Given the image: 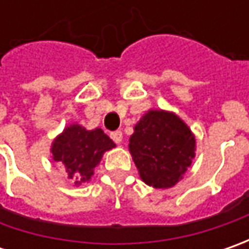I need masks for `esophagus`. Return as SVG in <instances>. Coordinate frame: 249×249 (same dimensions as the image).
<instances>
[{
	"mask_svg": "<svg viewBox=\"0 0 249 249\" xmlns=\"http://www.w3.org/2000/svg\"><path fill=\"white\" fill-rule=\"evenodd\" d=\"M110 139L113 140L116 144H120L123 140V134H122V131H113V133H110Z\"/></svg>",
	"mask_w": 249,
	"mask_h": 249,
	"instance_id": "34e87169",
	"label": "esophagus"
}]
</instances>
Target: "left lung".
<instances>
[{
  "mask_svg": "<svg viewBox=\"0 0 249 249\" xmlns=\"http://www.w3.org/2000/svg\"><path fill=\"white\" fill-rule=\"evenodd\" d=\"M196 136L175 112L149 109L134 126L129 151L141 180L170 188L183 178L196 158Z\"/></svg>",
  "mask_w": 249,
  "mask_h": 249,
  "instance_id": "8db88e82",
  "label": "left lung"
}]
</instances>
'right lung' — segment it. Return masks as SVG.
<instances>
[{"label":"right lung","mask_w":249,"mask_h":249,"mask_svg":"<svg viewBox=\"0 0 249 249\" xmlns=\"http://www.w3.org/2000/svg\"><path fill=\"white\" fill-rule=\"evenodd\" d=\"M116 144L101 129L87 130L77 123L66 126L51 144L53 159L65 169L74 186L90 181L104 154Z\"/></svg>","instance_id":"add662e5"}]
</instances>
